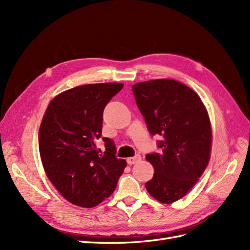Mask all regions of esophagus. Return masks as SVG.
Returning a JSON list of instances; mask_svg holds the SVG:
<instances>
[{
  "mask_svg": "<svg viewBox=\"0 0 250 250\" xmlns=\"http://www.w3.org/2000/svg\"><path fill=\"white\" fill-rule=\"evenodd\" d=\"M141 160H142V156L140 154H137V155H134L133 157L127 158V164L131 166V165H134V164L139 163Z\"/></svg>",
  "mask_w": 250,
  "mask_h": 250,
  "instance_id": "obj_1",
  "label": "esophagus"
}]
</instances>
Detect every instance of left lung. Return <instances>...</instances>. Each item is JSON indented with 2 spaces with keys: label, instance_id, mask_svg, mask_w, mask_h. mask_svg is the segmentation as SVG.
Here are the masks:
<instances>
[{
  "label": "left lung",
  "instance_id": "obj_1",
  "mask_svg": "<svg viewBox=\"0 0 250 250\" xmlns=\"http://www.w3.org/2000/svg\"><path fill=\"white\" fill-rule=\"evenodd\" d=\"M148 130L161 135L160 152L146 155L154 175L145 187L153 198L172 203L190 192L209 161L211 128L199 96L181 82L156 79L132 85Z\"/></svg>",
  "mask_w": 250,
  "mask_h": 250
}]
</instances>
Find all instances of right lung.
Segmentation results:
<instances>
[{
	"mask_svg": "<svg viewBox=\"0 0 250 250\" xmlns=\"http://www.w3.org/2000/svg\"><path fill=\"white\" fill-rule=\"evenodd\" d=\"M123 83H96L67 89L53 99L39 132L43 169L56 190L71 203L94 208L109 197L127 163L116 156L111 139L102 138L103 110Z\"/></svg>",
	"mask_w": 250,
	"mask_h": 250,
	"instance_id": "right-lung-1",
	"label": "right lung"
}]
</instances>
